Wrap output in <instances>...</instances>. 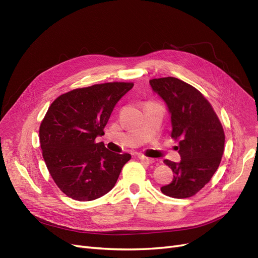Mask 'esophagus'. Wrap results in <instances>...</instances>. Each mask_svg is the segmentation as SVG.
<instances>
[{
	"label": "esophagus",
	"instance_id": "1",
	"mask_svg": "<svg viewBox=\"0 0 258 258\" xmlns=\"http://www.w3.org/2000/svg\"><path fill=\"white\" fill-rule=\"evenodd\" d=\"M138 158H139L140 160H142V161L145 162V163H148V165H150V163H153V162H154V159L148 158V157H146V156H144V155H142V154H139V155H138Z\"/></svg>",
	"mask_w": 258,
	"mask_h": 258
}]
</instances>
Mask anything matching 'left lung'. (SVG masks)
Wrapping results in <instances>:
<instances>
[{
	"instance_id": "1",
	"label": "left lung",
	"mask_w": 258,
	"mask_h": 258,
	"mask_svg": "<svg viewBox=\"0 0 258 258\" xmlns=\"http://www.w3.org/2000/svg\"><path fill=\"white\" fill-rule=\"evenodd\" d=\"M150 84L168 106L171 137L179 140L181 161H163L174 175L160 189L172 198L191 197L210 182L220 166L225 144L222 123L209 101L191 85L175 77L154 79Z\"/></svg>"
}]
</instances>
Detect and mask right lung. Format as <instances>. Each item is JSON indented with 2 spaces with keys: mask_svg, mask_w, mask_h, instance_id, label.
<instances>
[{
  "mask_svg": "<svg viewBox=\"0 0 258 258\" xmlns=\"http://www.w3.org/2000/svg\"><path fill=\"white\" fill-rule=\"evenodd\" d=\"M134 83H105L77 88L53 101L40 126L43 158L49 173L68 197L90 201L115 186L130 154L108 151L96 138Z\"/></svg>",
  "mask_w": 258,
  "mask_h": 258,
  "instance_id": "add662e5",
  "label": "right lung"
}]
</instances>
